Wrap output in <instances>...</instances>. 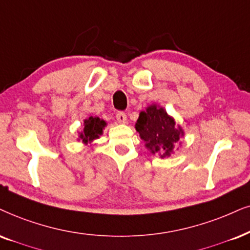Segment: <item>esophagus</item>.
<instances>
[{"label":"esophagus","mask_w":250,"mask_h":250,"mask_svg":"<svg viewBox=\"0 0 250 250\" xmlns=\"http://www.w3.org/2000/svg\"><path fill=\"white\" fill-rule=\"evenodd\" d=\"M116 120H118L119 123H125L127 122V115H125V113L119 112L118 114H116Z\"/></svg>","instance_id":"34e87169"}]
</instances>
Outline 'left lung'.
I'll use <instances>...</instances> for the list:
<instances>
[{
  "label": "left lung",
  "instance_id": "obj_1",
  "mask_svg": "<svg viewBox=\"0 0 250 250\" xmlns=\"http://www.w3.org/2000/svg\"><path fill=\"white\" fill-rule=\"evenodd\" d=\"M135 128L145 147L160 158H168L174 152L175 146L181 145V138L185 136L181 125L168 115L164 107L157 104L142 110Z\"/></svg>",
  "mask_w": 250,
  "mask_h": 250
}]
</instances>
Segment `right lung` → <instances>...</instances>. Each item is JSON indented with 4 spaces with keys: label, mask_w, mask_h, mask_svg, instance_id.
Returning <instances> with one entry per match:
<instances>
[{
    "label": "right lung",
    "mask_w": 250,
    "mask_h": 250,
    "mask_svg": "<svg viewBox=\"0 0 250 250\" xmlns=\"http://www.w3.org/2000/svg\"><path fill=\"white\" fill-rule=\"evenodd\" d=\"M107 125L105 120L98 118V116H90L84 120V128L78 135V141L87 145L91 144L94 140H98L103 135V130Z\"/></svg>",
    "instance_id": "1"
}]
</instances>
